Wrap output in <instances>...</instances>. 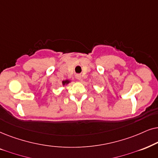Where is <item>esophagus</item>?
I'll return each instance as SVG.
<instances>
[{"instance_id":"1","label":"esophagus","mask_w":158,"mask_h":158,"mask_svg":"<svg viewBox=\"0 0 158 158\" xmlns=\"http://www.w3.org/2000/svg\"><path fill=\"white\" fill-rule=\"evenodd\" d=\"M76 78H77L78 80H81V76L79 75V74H77V75H76Z\"/></svg>"}]
</instances>
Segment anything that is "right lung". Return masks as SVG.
Returning a JSON list of instances; mask_svg holds the SVG:
<instances>
[{
    "instance_id": "add662e5",
    "label": "right lung",
    "mask_w": 158,
    "mask_h": 158,
    "mask_svg": "<svg viewBox=\"0 0 158 158\" xmlns=\"http://www.w3.org/2000/svg\"><path fill=\"white\" fill-rule=\"evenodd\" d=\"M71 81L69 80V79H66V80L62 81V85H63V86H66L67 85H69Z\"/></svg>"
}]
</instances>
